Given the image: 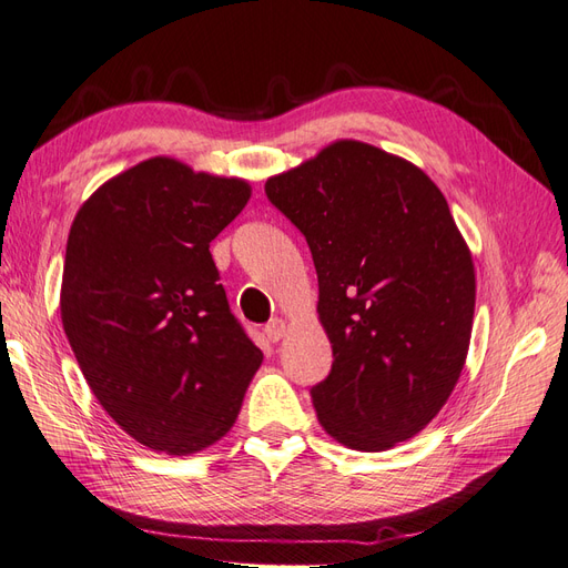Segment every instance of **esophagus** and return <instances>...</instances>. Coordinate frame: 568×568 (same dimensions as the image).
I'll return each mask as SVG.
<instances>
[{
    "instance_id": "34e87169",
    "label": "esophagus",
    "mask_w": 568,
    "mask_h": 568,
    "mask_svg": "<svg viewBox=\"0 0 568 568\" xmlns=\"http://www.w3.org/2000/svg\"><path fill=\"white\" fill-rule=\"evenodd\" d=\"M285 331H287V326H285L283 318H271V322H268L266 328H264L266 338H268L271 343H278V341L285 336Z\"/></svg>"
}]
</instances>
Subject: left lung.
Here are the masks:
<instances>
[{
    "instance_id": "obj_1",
    "label": "left lung",
    "mask_w": 568,
    "mask_h": 568,
    "mask_svg": "<svg viewBox=\"0 0 568 568\" xmlns=\"http://www.w3.org/2000/svg\"><path fill=\"white\" fill-rule=\"evenodd\" d=\"M310 244L333 365L312 386L347 448L386 450L444 408L468 355L475 268L448 203L408 160L336 141L266 182Z\"/></svg>"
}]
</instances>
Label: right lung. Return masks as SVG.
Wrapping results in <instances>:
<instances>
[{"label":"right lung","instance_id":"obj_1","mask_svg":"<svg viewBox=\"0 0 568 568\" xmlns=\"http://www.w3.org/2000/svg\"><path fill=\"white\" fill-rule=\"evenodd\" d=\"M250 196L244 180L151 158L100 186L69 230V345L98 403L153 450L189 456L225 436L264 359L209 252Z\"/></svg>","mask_w":568,"mask_h":568}]
</instances>
